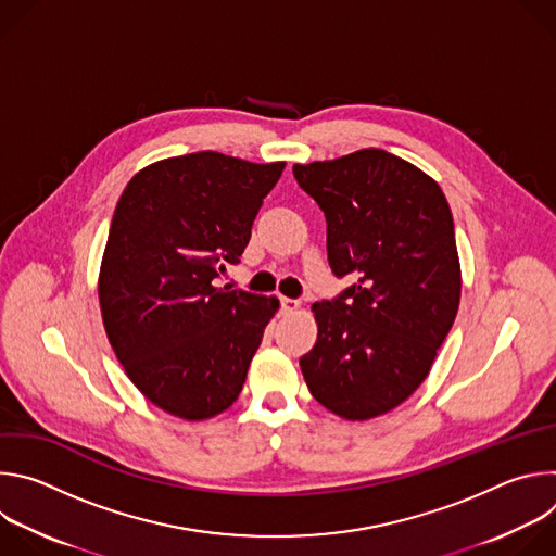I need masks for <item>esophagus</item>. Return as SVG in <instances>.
Segmentation results:
<instances>
[{
  "label": "esophagus",
  "instance_id": "1",
  "mask_svg": "<svg viewBox=\"0 0 556 556\" xmlns=\"http://www.w3.org/2000/svg\"><path fill=\"white\" fill-rule=\"evenodd\" d=\"M299 305H301V303H299L296 299H288V296L281 299V307H283L286 312H294V309H299Z\"/></svg>",
  "mask_w": 556,
  "mask_h": 556
}]
</instances>
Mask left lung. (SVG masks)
<instances>
[{
  "label": "left lung",
  "instance_id": "1",
  "mask_svg": "<svg viewBox=\"0 0 556 556\" xmlns=\"http://www.w3.org/2000/svg\"><path fill=\"white\" fill-rule=\"evenodd\" d=\"M328 222V262L356 283L314 303L319 334L299 358L309 393L345 420L405 403L429 376L459 305L453 215L433 178L384 149L294 165Z\"/></svg>",
  "mask_w": 556,
  "mask_h": 556
}]
</instances>
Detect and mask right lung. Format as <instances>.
I'll return each instance as SVG.
<instances>
[{"mask_svg":"<svg viewBox=\"0 0 556 556\" xmlns=\"http://www.w3.org/2000/svg\"><path fill=\"white\" fill-rule=\"evenodd\" d=\"M286 163L198 151L140 169L125 187L99 275L103 326L138 391L206 420L240 395L277 296L217 288L251 240Z\"/></svg>","mask_w":556,"mask_h":556,"instance_id":"obj_1","label":"right lung"}]
</instances>
